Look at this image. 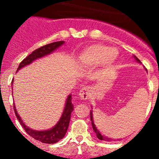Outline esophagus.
Here are the masks:
<instances>
[{"mask_svg": "<svg viewBox=\"0 0 159 159\" xmlns=\"http://www.w3.org/2000/svg\"><path fill=\"white\" fill-rule=\"evenodd\" d=\"M90 91H91V89H90L89 87H84V88H82V89L80 90V93H79L80 99H84V100L88 99V98H89Z\"/></svg>", "mask_w": 159, "mask_h": 159, "instance_id": "esophagus-1", "label": "esophagus"}]
</instances>
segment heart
<instances>
[{"label": "heart", "mask_w": 159, "mask_h": 159, "mask_svg": "<svg viewBox=\"0 0 159 159\" xmlns=\"http://www.w3.org/2000/svg\"><path fill=\"white\" fill-rule=\"evenodd\" d=\"M117 58V52L107 46L94 44L86 48L81 53L80 60L88 64H98L102 63L104 67L111 65Z\"/></svg>", "instance_id": "heart-1"}]
</instances>
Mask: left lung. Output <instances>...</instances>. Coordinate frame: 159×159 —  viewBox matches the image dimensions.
<instances>
[{"instance_id":"8db88e82","label":"left lung","mask_w":159,"mask_h":159,"mask_svg":"<svg viewBox=\"0 0 159 159\" xmlns=\"http://www.w3.org/2000/svg\"><path fill=\"white\" fill-rule=\"evenodd\" d=\"M134 58H135V60H137V61H139V62H140V60H139V59H138L137 57H134ZM90 114H91V121H92V127H93L94 131H95V134H96L97 138H98V139H100V140H104V141H111V140H112L111 139H109V138H107V137H105V136L102 135V134H101L100 132H99V130H98V129L96 128V127H95V123H94V122H93V119H92V111L90 112Z\"/></svg>"}]
</instances>
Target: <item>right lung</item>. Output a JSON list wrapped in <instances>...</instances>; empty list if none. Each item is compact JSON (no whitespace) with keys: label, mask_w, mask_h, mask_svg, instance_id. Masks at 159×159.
<instances>
[{"label":"right lung","mask_w":159,"mask_h":159,"mask_svg":"<svg viewBox=\"0 0 159 159\" xmlns=\"http://www.w3.org/2000/svg\"><path fill=\"white\" fill-rule=\"evenodd\" d=\"M64 43V41L53 42V43H48V44H46V45L42 46V47L36 49L30 55H29L26 58H25L22 60L20 64H19V66H18L17 71L19 69H20L21 67L31 64L33 60L40 58V57H44L46 55H48L49 53H51L52 52L54 51L55 49H57L60 45H62ZM71 99H72L71 95H68L67 101H66L64 112H63V115L61 116V118L60 119V121L58 122V123L53 128L48 130L37 131V130H33L32 129L29 128V127L25 126V123L21 120V119L18 116L17 111H16V108H15V106H13L14 112H15V115H16V118L19 120L20 125L23 127V128L25 129V130L26 131V133L28 134H29L31 137H32L36 140L40 141L41 143H48V144H52V143H56L58 141H60V139H62L64 137V135H65L66 132H67L68 126H69L71 114L73 111V110H74V107H73L72 102H71Z\"/></svg>","instance_id":"1"}]
</instances>
